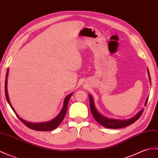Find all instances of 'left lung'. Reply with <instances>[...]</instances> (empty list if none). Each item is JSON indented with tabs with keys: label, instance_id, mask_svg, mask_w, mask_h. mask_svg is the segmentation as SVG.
Listing matches in <instances>:
<instances>
[{
	"label": "left lung",
	"instance_id": "8db88e82",
	"mask_svg": "<svg viewBox=\"0 0 158 158\" xmlns=\"http://www.w3.org/2000/svg\"><path fill=\"white\" fill-rule=\"evenodd\" d=\"M148 75H149V81H150V82H151V77H150L149 72V71H148ZM89 98L90 109H91V114H92L94 118L98 123H100L101 125H102L106 128H109V129H120V128H123V127L131 125V124L134 123L135 121L137 120L139 118V117L141 116L143 112V109H142L141 111H139L136 115L133 117V118H130L129 120H122L109 119V118H106V117H104L103 116H102L98 112L96 107H95L93 98H91L90 95L89 96ZM148 98H148V99H147L145 106H146L147 103H148Z\"/></svg>",
	"mask_w": 158,
	"mask_h": 158
}]
</instances>
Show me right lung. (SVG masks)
<instances>
[{
	"label": "right lung",
	"mask_w": 158,
	"mask_h": 158,
	"mask_svg": "<svg viewBox=\"0 0 158 158\" xmlns=\"http://www.w3.org/2000/svg\"><path fill=\"white\" fill-rule=\"evenodd\" d=\"M7 76H8V69H7V73L6 75V79H5V96L6 98V100L8 102V103L10 104V107H11L12 110L14 111V112L15 113L16 116H17V118H19L22 123H23L25 126L27 127L28 128L33 130L35 131H52L53 129H55L56 127H58V125L62 123V121L63 120L66 113H67V106H68V103L69 101V99L71 97L72 94H69V96H67L66 97V98L64 99V104H63V108H62V110L60 111V112L59 113L56 118L54 119H53L52 120L50 121V122H46V123H27L26 121L23 120V119H21V118H19V116H18L15 111L14 110V109L13 108V107L10 105L9 99V96H8V93H7V89H6V85H7Z\"/></svg>",
	"instance_id": "add662e5"
}]
</instances>
